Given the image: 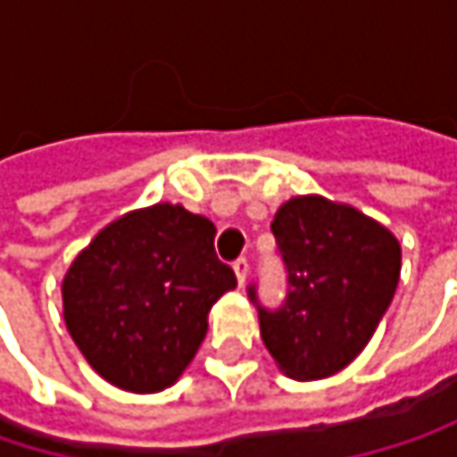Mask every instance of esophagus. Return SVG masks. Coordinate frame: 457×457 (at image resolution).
Returning <instances> with one entry per match:
<instances>
[{
  "mask_svg": "<svg viewBox=\"0 0 457 457\" xmlns=\"http://www.w3.org/2000/svg\"><path fill=\"white\" fill-rule=\"evenodd\" d=\"M232 270H235V275H237V283L243 286L245 278H248V259H243V256L235 259V262H232Z\"/></svg>",
  "mask_w": 457,
  "mask_h": 457,
  "instance_id": "esophagus-1",
  "label": "esophagus"
}]
</instances>
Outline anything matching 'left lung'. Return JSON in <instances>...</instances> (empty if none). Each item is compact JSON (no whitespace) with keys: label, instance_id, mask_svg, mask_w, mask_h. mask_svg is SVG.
<instances>
[{"label":"left lung","instance_id":"1","mask_svg":"<svg viewBox=\"0 0 457 457\" xmlns=\"http://www.w3.org/2000/svg\"><path fill=\"white\" fill-rule=\"evenodd\" d=\"M288 291L278 310H259L262 341L296 381L346 368L370 341L400 283L397 237L362 212L320 195L283 204L272 220Z\"/></svg>","mask_w":457,"mask_h":457}]
</instances>
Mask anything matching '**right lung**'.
<instances>
[{"instance_id":"1","label":"right lung","mask_w":457,"mask_h":457,"mask_svg":"<svg viewBox=\"0 0 457 457\" xmlns=\"http://www.w3.org/2000/svg\"><path fill=\"white\" fill-rule=\"evenodd\" d=\"M217 228L182 206L129 212L95 235L62 280V315L87 362L127 392L171 386L195 357L209 312L235 288Z\"/></svg>"}]
</instances>
